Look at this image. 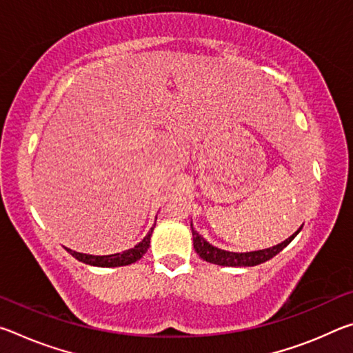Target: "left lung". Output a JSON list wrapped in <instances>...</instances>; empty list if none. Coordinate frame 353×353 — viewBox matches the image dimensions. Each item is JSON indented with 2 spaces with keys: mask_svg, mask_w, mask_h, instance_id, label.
Here are the masks:
<instances>
[{
  "mask_svg": "<svg viewBox=\"0 0 353 353\" xmlns=\"http://www.w3.org/2000/svg\"><path fill=\"white\" fill-rule=\"evenodd\" d=\"M302 230V225L299 227V230L294 232L290 238H286L277 246L261 249V250H252V252H229V250L219 249L212 246L210 243L205 241L198 232L193 229V224H191V234H193V246L194 250L199 254L202 260L208 263H213V265L219 266H256L260 263H265L271 260L272 256H276L280 250H283L288 244L294 240V236Z\"/></svg>",
  "mask_w": 353,
  "mask_h": 353,
  "instance_id": "8db88e82",
  "label": "left lung"
}]
</instances>
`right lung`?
Returning a JSON list of instances; mask_svg holds the SVG:
<instances>
[{"label": "right lung", "mask_w": 353, "mask_h": 353, "mask_svg": "<svg viewBox=\"0 0 353 353\" xmlns=\"http://www.w3.org/2000/svg\"><path fill=\"white\" fill-rule=\"evenodd\" d=\"M154 227H155V224H154ZM154 227L148 232V235L143 238V240L139 244H137V246H134L132 249L124 250V252H119V254H112V255H88V254L76 252V250H71V249H67V250H68L71 255L74 256L76 260L85 263V265L99 266V268L126 266V265H130V263H135L137 260H140L141 256L146 254L149 244H151V235H152Z\"/></svg>", "instance_id": "1"}]
</instances>
